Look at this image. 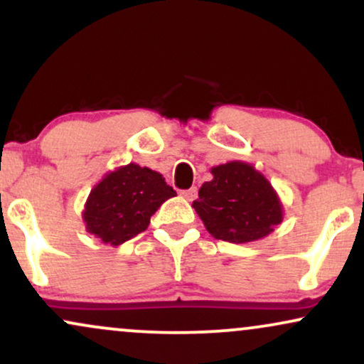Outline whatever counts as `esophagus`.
Masks as SVG:
<instances>
[{"label": "esophagus", "instance_id": "1", "mask_svg": "<svg viewBox=\"0 0 364 364\" xmlns=\"http://www.w3.org/2000/svg\"><path fill=\"white\" fill-rule=\"evenodd\" d=\"M196 193H198V190H196V188L193 186V188H190V190H183L181 196L185 200H188V202H191V200L196 198Z\"/></svg>", "mask_w": 364, "mask_h": 364}]
</instances>
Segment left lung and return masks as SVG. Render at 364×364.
<instances>
[{
	"instance_id": "left-lung-1",
	"label": "left lung",
	"mask_w": 364,
	"mask_h": 364,
	"mask_svg": "<svg viewBox=\"0 0 364 364\" xmlns=\"http://www.w3.org/2000/svg\"><path fill=\"white\" fill-rule=\"evenodd\" d=\"M210 181L198 190L193 208L215 240L250 243L269 236L282 223L277 191L260 171L243 161L210 169Z\"/></svg>"
}]
</instances>
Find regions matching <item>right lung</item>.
Wrapping results in <instances>:
<instances>
[{
  "label": "right lung",
  "instance_id": "obj_1",
  "mask_svg": "<svg viewBox=\"0 0 364 364\" xmlns=\"http://www.w3.org/2000/svg\"><path fill=\"white\" fill-rule=\"evenodd\" d=\"M176 195L161 173L129 162L102 176L90 190L82 217L87 232L118 246L145 231L150 217Z\"/></svg>",
  "mask_w": 364,
  "mask_h": 364
}]
</instances>
